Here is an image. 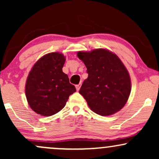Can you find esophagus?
Listing matches in <instances>:
<instances>
[{
    "label": "esophagus",
    "instance_id": "esophagus-1",
    "mask_svg": "<svg viewBox=\"0 0 159 159\" xmlns=\"http://www.w3.org/2000/svg\"><path fill=\"white\" fill-rule=\"evenodd\" d=\"M76 87V90H77V91H78L80 90V87H81V84H77L75 86Z\"/></svg>",
    "mask_w": 159,
    "mask_h": 159
}]
</instances>
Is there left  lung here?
I'll return each instance as SVG.
<instances>
[{"label": "left lung", "mask_w": 159, "mask_h": 159, "mask_svg": "<svg viewBox=\"0 0 159 159\" xmlns=\"http://www.w3.org/2000/svg\"><path fill=\"white\" fill-rule=\"evenodd\" d=\"M79 59L87 67L88 78L79 93L90 109L108 116L123 108L131 93V80L126 68L116 54L105 49L79 52Z\"/></svg>", "instance_id": "left-lung-1"}]
</instances>
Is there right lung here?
Returning a JSON list of instances; mask_svg holds the SVG:
<instances>
[{"label":"right lung","mask_w":159,"mask_h":159,"mask_svg":"<svg viewBox=\"0 0 159 159\" xmlns=\"http://www.w3.org/2000/svg\"><path fill=\"white\" fill-rule=\"evenodd\" d=\"M65 57L58 52L45 54L35 63L27 77L25 94L31 109L43 116H52L64 107L76 91L63 72Z\"/></svg>","instance_id":"right-lung-1"}]
</instances>
